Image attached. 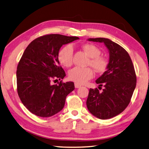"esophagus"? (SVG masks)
Returning a JSON list of instances; mask_svg holds the SVG:
<instances>
[{
    "label": "esophagus",
    "instance_id": "34e87169",
    "mask_svg": "<svg viewBox=\"0 0 149 149\" xmlns=\"http://www.w3.org/2000/svg\"><path fill=\"white\" fill-rule=\"evenodd\" d=\"M81 85L78 84V83H75V88H81Z\"/></svg>",
    "mask_w": 149,
    "mask_h": 149
}]
</instances>
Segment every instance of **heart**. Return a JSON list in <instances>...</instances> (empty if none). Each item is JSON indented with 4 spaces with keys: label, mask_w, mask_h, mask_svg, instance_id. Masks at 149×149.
<instances>
[{
    "label": "heart",
    "mask_w": 149,
    "mask_h": 149,
    "mask_svg": "<svg viewBox=\"0 0 149 149\" xmlns=\"http://www.w3.org/2000/svg\"><path fill=\"white\" fill-rule=\"evenodd\" d=\"M83 49L86 54L90 57L88 65L95 70L97 72H104L106 70L108 62L106 58L100 56V50L92 44H84ZM74 57V47L71 44L63 47L58 53V59L59 63L66 67H69L72 65ZM94 72L90 67L81 68L74 67L68 72V77L70 80L79 84H84L92 79Z\"/></svg>",
    "instance_id": "b5f03b06"
}]
</instances>
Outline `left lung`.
Listing matches in <instances>:
<instances>
[{"mask_svg":"<svg viewBox=\"0 0 149 149\" xmlns=\"http://www.w3.org/2000/svg\"><path fill=\"white\" fill-rule=\"evenodd\" d=\"M88 41L104 43L109 53L106 71L96 80L102 91L90 88L86 100L89 111L97 118L109 119L121 113L127 107L136 85V76L128 52L109 39L89 38Z\"/></svg>","mask_w":149,"mask_h":149,"instance_id":"8db88e82","label":"left lung"}]
</instances>
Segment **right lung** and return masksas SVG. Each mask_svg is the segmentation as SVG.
<instances>
[{
    "label": "right lung",
    "instance_id": "1",
    "mask_svg": "<svg viewBox=\"0 0 149 149\" xmlns=\"http://www.w3.org/2000/svg\"><path fill=\"white\" fill-rule=\"evenodd\" d=\"M77 36L47 34L31 42L22 55L17 70L18 96L34 115L49 117L61 111L66 97L75 89L73 82L63 83L64 70L58 53L63 45L79 40ZM60 82L52 85V81Z\"/></svg>",
    "mask_w": 149,
    "mask_h": 149
}]
</instances>
